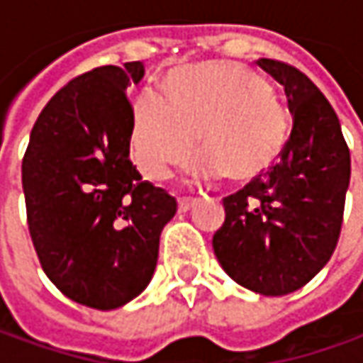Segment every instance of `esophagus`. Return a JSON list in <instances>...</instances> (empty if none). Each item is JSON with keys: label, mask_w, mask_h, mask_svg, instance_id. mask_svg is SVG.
<instances>
[{"label": "esophagus", "mask_w": 363, "mask_h": 363, "mask_svg": "<svg viewBox=\"0 0 363 363\" xmlns=\"http://www.w3.org/2000/svg\"><path fill=\"white\" fill-rule=\"evenodd\" d=\"M194 203H196V196H181V199H179V211H181V213H186Z\"/></svg>", "instance_id": "1"}]
</instances>
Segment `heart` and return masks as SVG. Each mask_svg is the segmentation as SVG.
Here are the masks:
<instances>
[{"mask_svg":"<svg viewBox=\"0 0 363 363\" xmlns=\"http://www.w3.org/2000/svg\"><path fill=\"white\" fill-rule=\"evenodd\" d=\"M167 92H143L132 114L134 160L148 179H164L199 138L205 148L189 169L201 179L249 181L283 152L289 110L267 80L245 66L206 62L174 69Z\"/></svg>","mask_w":363,"mask_h":363,"instance_id":"obj_1","label":"heart"}]
</instances>
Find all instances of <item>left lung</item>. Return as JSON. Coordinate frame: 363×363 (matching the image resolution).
<instances>
[{
  "instance_id": "1",
  "label": "left lung",
  "mask_w": 363,
  "mask_h": 363,
  "mask_svg": "<svg viewBox=\"0 0 363 363\" xmlns=\"http://www.w3.org/2000/svg\"><path fill=\"white\" fill-rule=\"evenodd\" d=\"M257 64L285 88L294 128L279 162L223 199L213 249L233 281L277 297L301 289L333 255L352 164L337 114L318 86L279 60Z\"/></svg>"
}]
</instances>
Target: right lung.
I'll return each instance as SVG.
<instances>
[{"label":"right lung","instance_id":"add662e5","mask_svg":"<svg viewBox=\"0 0 363 363\" xmlns=\"http://www.w3.org/2000/svg\"><path fill=\"white\" fill-rule=\"evenodd\" d=\"M143 76V62H128L68 82L35 120L21 162L42 269L72 301L102 311L146 289L160 233L177 213L174 196L130 162L126 88Z\"/></svg>","mask_w":363,"mask_h":363}]
</instances>
